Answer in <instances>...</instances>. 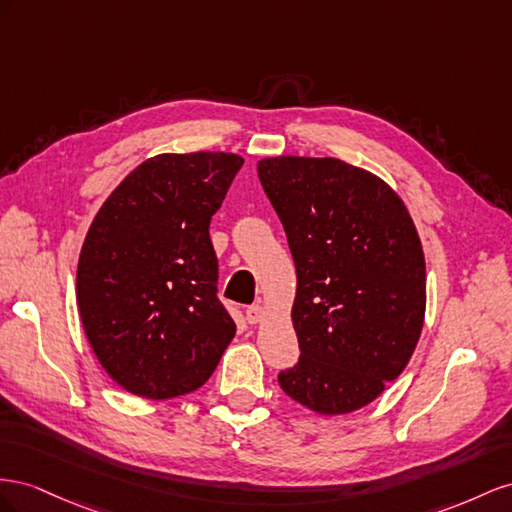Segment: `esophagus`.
Instances as JSON below:
<instances>
[{
    "mask_svg": "<svg viewBox=\"0 0 512 512\" xmlns=\"http://www.w3.org/2000/svg\"><path fill=\"white\" fill-rule=\"evenodd\" d=\"M244 313H246L248 324H257V321H261V317H264V309H261V304L246 306Z\"/></svg>",
    "mask_w": 512,
    "mask_h": 512,
    "instance_id": "esophagus-1",
    "label": "esophagus"
}]
</instances>
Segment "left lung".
Masks as SVG:
<instances>
[{"label":"left lung","instance_id":"1","mask_svg":"<svg viewBox=\"0 0 512 512\" xmlns=\"http://www.w3.org/2000/svg\"><path fill=\"white\" fill-rule=\"evenodd\" d=\"M257 173L298 276L300 358L279 384L313 412H354L418 343L427 274L416 227L388 184L339 158H266Z\"/></svg>","mask_w":512,"mask_h":512}]
</instances>
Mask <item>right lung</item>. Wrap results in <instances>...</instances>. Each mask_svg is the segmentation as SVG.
<instances>
[{
    "label": "right lung",
    "instance_id": "obj_1",
    "mask_svg": "<svg viewBox=\"0 0 512 512\" xmlns=\"http://www.w3.org/2000/svg\"><path fill=\"white\" fill-rule=\"evenodd\" d=\"M240 167L223 152L145 160L87 231L79 313L102 369L128 392L173 399L197 390L236 334L216 296L210 221Z\"/></svg>",
    "mask_w": 512,
    "mask_h": 512
}]
</instances>
